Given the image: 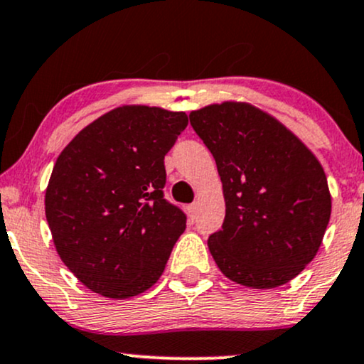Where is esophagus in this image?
<instances>
[{
    "label": "esophagus",
    "instance_id": "1",
    "mask_svg": "<svg viewBox=\"0 0 364 364\" xmlns=\"http://www.w3.org/2000/svg\"><path fill=\"white\" fill-rule=\"evenodd\" d=\"M196 212H198V205L191 203L190 207H188V215H190L191 220H195V218H196Z\"/></svg>",
    "mask_w": 364,
    "mask_h": 364
}]
</instances>
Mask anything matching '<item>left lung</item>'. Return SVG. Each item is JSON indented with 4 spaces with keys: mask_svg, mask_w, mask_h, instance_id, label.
Here are the masks:
<instances>
[{
    "mask_svg": "<svg viewBox=\"0 0 364 364\" xmlns=\"http://www.w3.org/2000/svg\"><path fill=\"white\" fill-rule=\"evenodd\" d=\"M217 163L225 198L222 229L208 237L218 269L249 288H277L321 247L331 193L312 151L277 118L249 103L190 113Z\"/></svg>",
    "mask_w": 364,
    "mask_h": 364,
    "instance_id": "left-lung-1",
    "label": "left lung"
}]
</instances>
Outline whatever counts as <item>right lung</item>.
I'll return each instance as SVG.
<instances>
[{"label": "right lung", "instance_id": "obj_1", "mask_svg": "<svg viewBox=\"0 0 364 364\" xmlns=\"http://www.w3.org/2000/svg\"><path fill=\"white\" fill-rule=\"evenodd\" d=\"M183 112L130 105L96 118L57 157L46 217L57 254L91 291L124 300L161 278L186 215L164 198Z\"/></svg>", "mask_w": 364, "mask_h": 364}]
</instances>
